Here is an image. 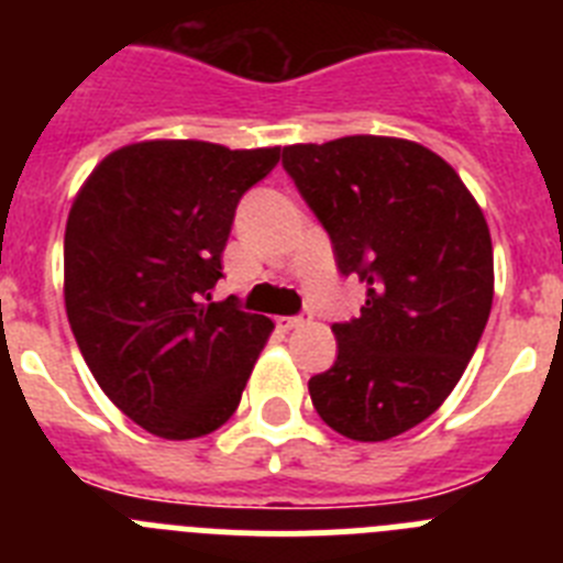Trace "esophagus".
<instances>
[{"instance_id":"esophagus-1","label":"esophagus","mask_w":563,"mask_h":563,"mask_svg":"<svg viewBox=\"0 0 563 563\" xmlns=\"http://www.w3.org/2000/svg\"><path fill=\"white\" fill-rule=\"evenodd\" d=\"M276 324L282 327V330H298V327L310 324V312H305V316H282Z\"/></svg>"}]
</instances>
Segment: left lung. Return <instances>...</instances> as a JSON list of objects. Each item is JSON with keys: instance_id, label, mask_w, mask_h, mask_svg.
I'll use <instances>...</instances> for the list:
<instances>
[{"instance_id": "obj_1", "label": "left lung", "mask_w": 563, "mask_h": 563, "mask_svg": "<svg viewBox=\"0 0 563 563\" xmlns=\"http://www.w3.org/2000/svg\"><path fill=\"white\" fill-rule=\"evenodd\" d=\"M282 166L366 285L361 316L332 324L338 357L310 377L321 420L357 442L415 429L454 391L494 305L485 213L440 154L352 134L285 146Z\"/></svg>"}]
</instances>
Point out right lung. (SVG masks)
<instances>
[{"label":"right lung","mask_w":563,"mask_h":563,"mask_svg":"<svg viewBox=\"0 0 563 563\" xmlns=\"http://www.w3.org/2000/svg\"><path fill=\"white\" fill-rule=\"evenodd\" d=\"M278 152L132 143L98 163L69 208V327L103 395L148 434H211L242 400L273 321L211 290L239 200Z\"/></svg>","instance_id":"1"}]
</instances>
